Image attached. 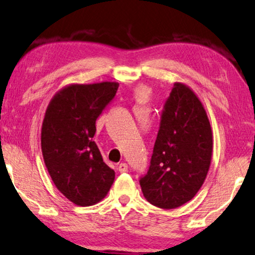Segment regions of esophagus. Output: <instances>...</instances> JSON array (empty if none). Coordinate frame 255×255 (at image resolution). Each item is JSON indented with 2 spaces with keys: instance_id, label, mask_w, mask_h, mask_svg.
I'll return each mask as SVG.
<instances>
[{
  "instance_id": "34e87169",
  "label": "esophagus",
  "mask_w": 255,
  "mask_h": 255,
  "mask_svg": "<svg viewBox=\"0 0 255 255\" xmlns=\"http://www.w3.org/2000/svg\"><path fill=\"white\" fill-rule=\"evenodd\" d=\"M119 171H120V172L128 171V164H127V163H121V164L119 165Z\"/></svg>"
}]
</instances>
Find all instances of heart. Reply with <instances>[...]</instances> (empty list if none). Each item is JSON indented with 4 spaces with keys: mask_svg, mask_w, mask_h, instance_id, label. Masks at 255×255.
Returning a JSON list of instances; mask_svg holds the SVG:
<instances>
[{
    "mask_svg": "<svg viewBox=\"0 0 255 255\" xmlns=\"http://www.w3.org/2000/svg\"><path fill=\"white\" fill-rule=\"evenodd\" d=\"M148 97V91L145 87H139L136 88L135 91V99L138 101H143L145 99Z\"/></svg>",
    "mask_w": 255,
    "mask_h": 255,
    "instance_id": "1",
    "label": "heart"
}]
</instances>
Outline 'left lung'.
<instances>
[{"label":"left lung","mask_w":255,"mask_h":255,"mask_svg":"<svg viewBox=\"0 0 255 255\" xmlns=\"http://www.w3.org/2000/svg\"><path fill=\"white\" fill-rule=\"evenodd\" d=\"M212 153L204 106L190 87L175 83L162 110L149 169L139 180L143 197L164 209L186 204L204 184Z\"/></svg>","instance_id":"1"}]
</instances>
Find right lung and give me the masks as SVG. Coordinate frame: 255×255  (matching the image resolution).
Returning a JSON list of instances; mask_svg holds the SVG:
<instances>
[{"label":"right lung","mask_w":255,"mask_h":255,"mask_svg":"<svg viewBox=\"0 0 255 255\" xmlns=\"http://www.w3.org/2000/svg\"><path fill=\"white\" fill-rule=\"evenodd\" d=\"M119 83L69 85L54 95L41 128V149L57 190L73 204L92 206L106 197L115 171L103 162L93 136L95 122L115 98Z\"/></svg>","instance_id":"1"}]
</instances>
